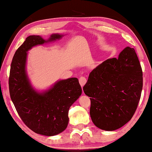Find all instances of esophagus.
Returning <instances> with one entry per match:
<instances>
[{
	"instance_id": "esophagus-1",
	"label": "esophagus",
	"mask_w": 152,
	"mask_h": 152,
	"mask_svg": "<svg viewBox=\"0 0 152 152\" xmlns=\"http://www.w3.org/2000/svg\"><path fill=\"white\" fill-rule=\"evenodd\" d=\"M79 82H80V84L81 86H83L84 84H86V78H85V77L81 76L80 78V79H79Z\"/></svg>"
}]
</instances>
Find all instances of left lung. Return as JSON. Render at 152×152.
I'll list each match as a JSON object with an SVG mask.
<instances>
[{"label":"left lung","mask_w":152,"mask_h":152,"mask_svg":"<svg viewBox=\"0 0 152 152\" xmlns=\"http://www.w3.org/2000/svg\"><path fill=\"white\" fill-rule=\"evenodd\" d=\"M142 87V70L133 48L126 47L117 58L98 66L83 87L91 97L90 115L94 124L105 131L123 127L137 109Z\"/></svg>","instance_id":"left-lung-1"}]
</instances>
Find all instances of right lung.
I'll return each instance as SVG.
<instances>
[{"instance_id": "right-lung-1", "label": "right lung", "mask_w": 152, "mask_h": 152, "mask_svg": "<svg viewBox=\"0 0 152 152\" xmlns=\"http://www.w3.org/2000/svg\"><path fill=\"white\" fill-rule=\"evenodd\" d=\"M63 36L54 33L45 40L39 35H29L17 49L11 66L9 92L15 109L31 130L43 135L53 136L66 129L69 109L81 95L82 88L78 78H70L57 81L46 91H36L27 73V51Z\"/></svg>"}]
</instances>
